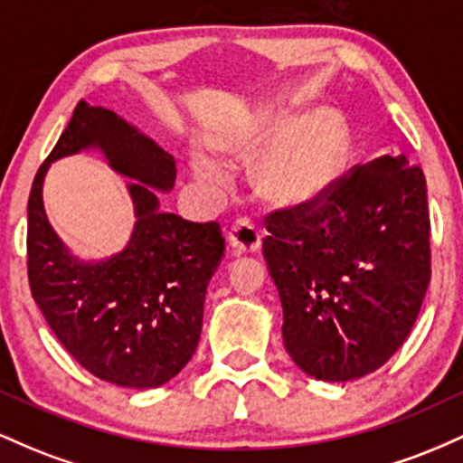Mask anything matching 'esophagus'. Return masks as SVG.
<instances>
[{"label":"esophagus","instance_id":"1","mask_svg":"<svg viewBox=\"0 0 463 463\" xmlns=\"http://www.w3.org/2000/svg\"><path fill=\"white\" fill-rule=\"evenodd\" d=\"M228 241L237 252H257L261 248V231L248 217H241L228 231Z\"/></svg>","mask_w":463,"mask_h":463}]
</instances>
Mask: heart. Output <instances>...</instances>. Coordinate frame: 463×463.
<instances>
[{
  "label": "heart",
  "mask_w": 463,
  "mask_h": 463,
  "mask_svg": "<svg viewBox=\"0 0 463 463\" xmlns=\"http://www.w3.org/2000/svg\"><path fill=\"white\" fill-rule=\"evenodd\" d=\"M265 147L252 174L257 194L283 209L317 204L346 172L348 121L335 109L313 110L302 119L291 110H272L213 141V150L232 161H250ZM194 169L200 178L220 180L206 158H198Z\"/></svg>",
  "instance_id": "heart-1"
}]
</instances>
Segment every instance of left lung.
Instances as JSON below:
<instances>
[{
  "instance_id": "obj_1",
  "label": "left lung",
  "mask_w": 463,
  "mask_h": 463,
  "mask_svg": "<svg viewBox=\"0 0 463 463\" xmlns=\"http://www.w3.org/2000/svg\"><path fill=\"white\" fill-rule=\"evenodd\" d=\"M265 226L263 257L294 364L331 383L387 364L431 280L422 169L385 154L344 174L317 204L272 211Z\"/></svg>"
}]
</instances>
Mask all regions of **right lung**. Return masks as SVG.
I'll return each mask as SVG.
<instances>
[{"label":"right lung","mask_w":463,"mask_h":463,"mask_svg":"<svg viewBox=\"0 0 463 463\" xmlns=\"http://www.w3.org/2000/svg\"><path fill=\"white\" fill-rule=\"evenodd\" d=\"M99 146L122 175L137 179L136 231L119 255L78 262L49 226L43 180L58 157ZM176 180L172 154L113 110L80 99L65 132L36 172L28 200L32 298L67 353L98 379L147 390L167 383L194 357L204 296L224 257L217 222L195 224L158 209Z\"/></svg>","instance_id":"obj_1"}]
</instances>
